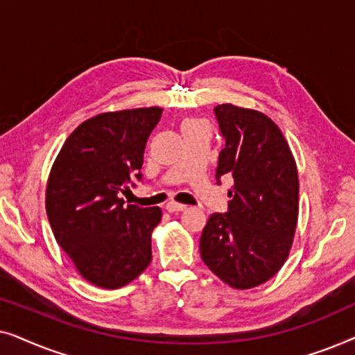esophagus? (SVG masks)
Here are the masks:
<instances>
[{"label": "esophagus", "mask_w": 355, "mask_h": 355, "mask_svg": "<svg viewBox=\"0 0 355 355\" xmlns=\"http://www.w3.org/2000/svg\"><path fill=\"white\" fill-rule=\"evenodd\" d=\"M164 208H166L169 213H178V211H184L187 207L182 205V203H178V202H168L166 205H164Z\"/></svg>", "instance_id": "esophagus-1"}]
</instances>
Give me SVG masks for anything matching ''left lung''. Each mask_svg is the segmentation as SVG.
<instances>
[{
  "label": "left lung",
  "instance_id": "left-lung-1",
  "mask_svg": "<svg viewBox=\"0 0 355 355\" xmlns=\"http://www.w3.org/2000/svg\"><path fill=\"white\" fill-rule=\"evenodd\" d=\"M225 137L216 179L232 178L226 213H213L200 237L203 263L234 289H250L288 259L299 215L295 159L278 125L260 111L218 105Z\"/></svg>",
  "mask_w": 355,
  "mask_h": 355
}]
</instances>
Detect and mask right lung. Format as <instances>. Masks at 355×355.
I'll use <instances>...</instances> for the list:
<instances>
[{
	"label": "right lung",
	"mask_w": 355,
	"mask_h": 355,
	"mask_svg": "<svg viewBox=\"0 0 355 355\" xmlns=\"http://www.w3.org/2000/svg\"><path fill=\"white\" fill-rule=\"evenodd\" d=\"M162 108L101 113L62 145L46 182V215L76 270L103 289L129 284L152 261L158 207L124 205L119 192L142 179L145 144Z\"/></svg>",
	"instance_id": "obj_1"
}]
</instances>
